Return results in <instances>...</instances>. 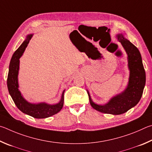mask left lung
I'll return each instance as SVG.
<instances>
[{"label":"left lung","mask_w":152,"mask_h":152,"mask_svg":"<svg viewBox=\"0 0 152 152\" xmlns=\"http://www.w3.org/2000/svg\"><path fill=\"white\" fill-rule=\"evenodd\" d=\"M117 37L126 51L128 59L129 77L126 89L111 98L105 105L95 103L87 91L90 104L93 108L102 113L112 115L124 113L136 105L142 96L145 84V72L139 50L125 38L124 34H118Z\"/></svg>","instance_id":"1"}]
</instances>
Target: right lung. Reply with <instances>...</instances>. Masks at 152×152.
I'll return each mask as SVG.
<instances>
[{
  "label": "right lung",
  "mask_w": 152,
  "mask_h": 152,
  "mask_svg": "<svg viewBox=\"0 0 152 152\" xmlns=\"http://www.w3.org/2000/svg\"><path fill=\"white\" fill-rule=\"evenodd\" d=\"M33 34H28L25 41L14 53L9 65V74L7 77V87L9 94L18 110L23 113L33 117L37 119L47 118L57 113L63 108L64 103V90L60 102L57 104L50 105L45 102L39 103H31L28 102L21 95L18 90V75L19 70V58L23 55L27 47Z\"/></svg>",
  "instance_id": "1"
}]
</instances>
